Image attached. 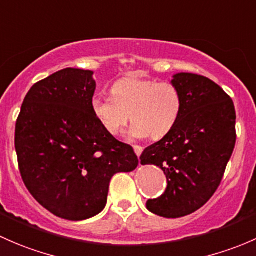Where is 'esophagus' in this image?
<instances>
[{
	"label": "esophagus",
	"mask_w": 256,
	"mask_h": 256,
	"mask_svg": "<svg viewBox=\"0 0 256 256\" xmlns=\"http://www.w3.org/2000/svg\"><path fill=\"white\" fill-rule=\"evenodd\" d=\"M133 149H134V152H136V156H140L142 152H143V148H142L140 146H133Z\"/></svg>",
	"instance_id": "esophagus-1"
}]
</instances>
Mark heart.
<instances>
[{
    "label": "heart",
    "instance_id": "heart-1",
    "mask_svg": "<svg viewBox=\"0 0 256 256\" xmlns=\"http://www.w3.org/2000/svg\"><path fill=\"white\" fill-rule=\"evenodd\" d=\"M110 96L91 100L94 118L110 136H118L130 118V138L160 139L175 127L182 110L180 90L170 82L126 76L113 84Z\"/></svg>",
    "mask_w": 256,
    "mask_h": 256
}]
</instances>
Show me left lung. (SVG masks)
Returning <instances> with one entry per match:
<instances>
[{
	"label": "left lung",
	"instance_id": "obj_1",
	"mask_svg": "<svg viewBox=\"0 0 256 256\" xmlns=\"http://www.w3.org/2000/svg\"><path fill=\"white\" fill-rule=\"evenodd\" d=\"M182 110L176 126L148 146L140 164L164 171V194L148 200L146 208L165 218L191 214L206 204L222 181L236 146V108L220 86L196 74L174 75Z\"/></svg>",
	"mask_w": 256,
	"mask_h": 256
}]
</instances>
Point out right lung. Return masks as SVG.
<instances>
[{
  "label": "right lung",
  "mask_w": 256,
  "mask_h": 256,
  "mask_svg": "<svg viewBox=\"0 0 256 256\" xmlns=\"http://www.w3.org/2000/svg\"><path fill=\"white\" fill-rule=\"evenodd\" d=\"M90 70H60L34 84L16 122L20 176L36 202L56 217L84 220L107 204L110 181L138 166L133 148L117 140L91 110Z\"/></svg>",
  "instance_id": "1"
}]
</instances>
